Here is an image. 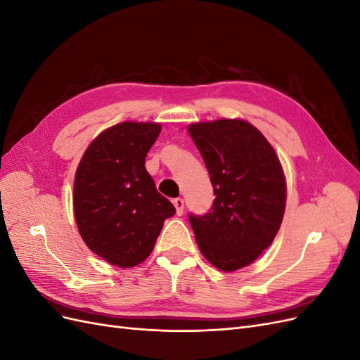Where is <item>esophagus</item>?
<instances>
[{
	"mask_svg": "<svg viewBox=\"0 0 360 360\" xmlns=\"http://www.w3.org/2000/svg\"><path fill=\"white\" fill-rule=\"evenodd\" d=\"M172 204H174V207H176L177 214L179 216L183 214V210H184V201H183V198H174Z\"/></svg>",
	"mask_w": 360,
	"mask_h": 360,
	"instance_id": "1",
	"label": "esophagus"
}]
</instances>
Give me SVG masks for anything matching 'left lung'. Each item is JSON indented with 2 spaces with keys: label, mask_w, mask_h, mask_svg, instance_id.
I'll use <instances>...</instances> for the list:
<instances>
[{
  "label": "left lung",
  "mask_w": 360,
  "mask_h": 360,
  "mask_svg": "<svg viewBox=\"0 0 360 360\" xmlns=\"http://www.w3.org/2000/svg\"><path fill=\"white\" fill-rule=\"evenodd\" d=\"M188 130L216 195L209 213H189V224L202 255L234 271L255 261L279 231L284 171L269 141L243 120L193 123Z\"/></svg>",
  "instance_id": "left-lung-1"
}]
</instances>
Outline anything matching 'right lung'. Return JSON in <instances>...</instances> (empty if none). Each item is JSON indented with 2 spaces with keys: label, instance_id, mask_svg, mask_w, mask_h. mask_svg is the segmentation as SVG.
Returning a JSON list of instances; mask_svg holds the SVG:
<instances>
[{
  "label": "right lung",
  "instance_id": "obj_1",
  "mask_svg": "<svg viewBox=\"0 0 360 360\" xmlns=\"http://www.w3.org/2000/svg\"><path fill=\"white\" fill-rule=\"evenodd\" d=\"M159 134L158 123L115 124L93 141L76 169L73 209L82 240L123 269L143 263L176 213L146 169Z\"/></svg>",
  "mask_w": 360,
  "mask_h": 360
}]
</instances>
